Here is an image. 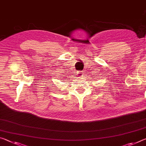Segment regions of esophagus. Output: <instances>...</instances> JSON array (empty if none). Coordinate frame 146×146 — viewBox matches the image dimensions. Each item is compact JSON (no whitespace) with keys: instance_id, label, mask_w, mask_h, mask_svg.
Instances as JSON below:
<instances>
[{"instance_id":"esophagus-1","label":"esophagus","mask_w":146,"mask_h":146,"mask_svg":"<svg viewBox=\"0 0 146 146\" xmlns=\"http://www.w3.org/2000/svg\"><path fill=\"white\" fill-rule=\"evenodd\" d=\"M77 77H82V76H83V73H82V71H77Z\"/></svg>"}]
</instances>
